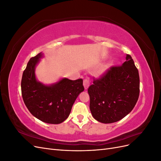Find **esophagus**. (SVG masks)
I'll use <instances>...</instances> for the list:
<instances>
[{
    "label": "esophagus",
    "mask_w": 161,
    "mask_h": 161,
    "mask_svg": "<svg viewBox=\"0 0 161 161\" xmlns=\"http://www.w3.org/2000/svg\"><path fill=\"white\" fill-rule=\"evenodd\" d=\"M83 85H84V87H85V89L86 90L87 89H88L89 85H90V82L89 81V80L85 79L84 81H83Z\"/></svg>",
    "instance_id": "34e87169"
}]
</instances>
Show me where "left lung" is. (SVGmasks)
Segmentation results:
<instances>
[{
	"label": "left lung",
	"instance_id": "obj_1",
	"mask_svg": "<svg viewBox=\"0 0 161 161\" xmlns=\"http://www.w3.org/2000/svg\"><path fill=\"white\" fill-rule=\"evenodd\" d=\"M120 66H113L88 89L90 110L101 123L123 119L134 108L139 97L140 77L131 56Z\"/></svg>",
	"mask_w": 161,
	"mask_h": 161
}]
</instances>
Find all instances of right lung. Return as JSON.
<instances>
[{
	"label": "right lung",
	"mask_w": 161,
	"mask_h": 161,
	"mask_svg": "<svg viewBox=\"0 0 161 161\" xmlns=\"http://www.w3.org/2000/svg\"><path fill=\"white\" fill-rule=\"evenodd\" d=\"M43 57L42 52L31 58L23 71L21 93L28 110L43 122L58 124L69 116L77 97L84 91L82 79L62 78L51 85L37 80L36 67Z\"/></svg>",
	"instance_id": "right-lung-1"
}]
</instances>
